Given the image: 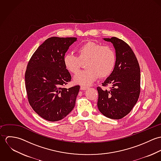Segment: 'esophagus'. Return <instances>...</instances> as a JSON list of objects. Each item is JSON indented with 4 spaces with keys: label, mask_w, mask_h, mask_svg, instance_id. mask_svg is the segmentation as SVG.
<instances>
[{
    "label": "esophagus",
    "mask_w": 161,
    "mask_h": 161,
    "mask_svg": "<svg viewBox=\"0 0 161 161\" xmlns=\"http://www.w3.org/2000/svg\"><path fill=\"white\" fill-rule=\"evenodd\" d=\"M88 89L87 87H85V86H81L80 87V90L82 91H85V90H87Z\"/></svg>",
    "instance_id": "34e87169"
}]
</instances>
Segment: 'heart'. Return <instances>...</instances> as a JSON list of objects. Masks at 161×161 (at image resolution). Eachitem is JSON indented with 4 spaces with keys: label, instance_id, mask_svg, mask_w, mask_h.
Masks as SVG:
<instances>
[{
    "label": "heart",
    "instance_id": "obj_1",
    "mask_svg": "<svg viewBox=\"0 0 161 161\" xmlns=\"http://www.w3.org/2000/svg\"><path fill=\"white\" fill-rule=\"evenodd\" d=\"M78 56L66 53L63 58L66 69L69 72L76 74L80 68L81 61L87 60L86 68L74 77V82L84 86L93 83L99 76H108L114 69L116 63L115 51L109 46H102L95 42H87L77 48Z\"/></svg>",
    "mask_w": 161,
    "mask_h": 161
}]
</instances>
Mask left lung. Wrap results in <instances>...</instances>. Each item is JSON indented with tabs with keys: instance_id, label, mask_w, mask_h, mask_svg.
I'll return each instance as SVG.
<instances>
[{
	"instance_id": "obj_1",
	"label": "left lung",
	"mask_w": 161,
	"mask_h": 161,
	"mask_svg": "<svg viewBox=\"0 0 161 161\" xmlns=\"http://www.w3.org/2000/svg\"><path fill=\"white\" fill-rule=\"evenodd\" d=\"M111 42L116 53L115 68L102 83L110 90L98 87L97 106L107 118L118 119L128 115L136 105L140 93V68L133 50L124 41L116 38H103Z\"/></svg>"
}]
</instances>
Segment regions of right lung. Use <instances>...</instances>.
<instances>
[{
	"instance_id": "add662e5",
	"label": "right lung",
	"mask_w": 161,
	"mask_h": 161,
	"mask_svg": "<svg viewBox=\"0 0 161 161\" xmlns=\"http://www.w3.org/2000/svg\"><path fill=\"white\" fill-rule=\"evenodd\" d=\"M76 38L51 37L35 51L25 72L28 99L33 110L49 121L65 118L73 110L80 86H64L71 80L63 58Z\"/></svg>"
}]
</instances>
